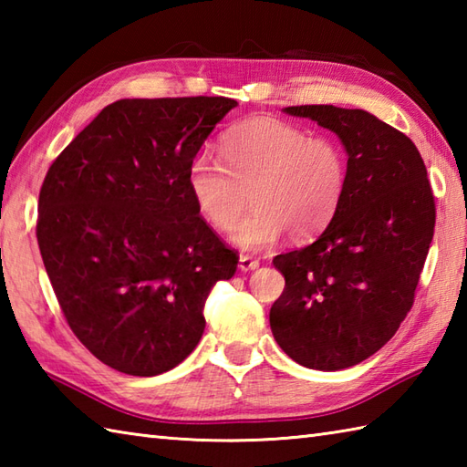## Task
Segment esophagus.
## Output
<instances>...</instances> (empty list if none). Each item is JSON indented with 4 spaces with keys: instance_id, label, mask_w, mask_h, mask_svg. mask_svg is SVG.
Instances as JSON below:
<instances>
[{
    "instance_id": "esophagus-1",
    "label": "esophagus",
    "mask_w": 467,
    "mask_h": 467,
    "mask_svg": "<svg viewBox=\"0 0 467 467\" xmlns=\"http://www.w3.org/2000/svg\"><path fill=\"white\" fill-rule=\"evenodd\" d=\"M261 265V261L259 259H254V256H249V254H241V259H239V266L243 271H254L256 266Z\"/></svg>"
}]
</instances>
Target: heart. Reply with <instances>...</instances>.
<instances>
[{"instance_id":"1","label":"heart","mask_w":467,"mask_h":467,"mask_svg":"<svg viewBox=\"0 0 467 467\" xmlns=\"http://www.w3.org/2000/svg\"><path fill=\"white\" fill-rule=\"evenodd\" d=\"M223 162L198 152L188 164L186 184L198 214L216 231L239 221L254 204L233 241L261 251L285 234L309 241L323 233L339 211L349 184V158L329 136L275 118H253L226 130Z\"/></svg>"}]
</instances>
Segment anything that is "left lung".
Instances as JSON below:
<instances>
[{
  "label": "left lung",
  "instance_id": "left-lung-1",
  "mask_svg": "<svg viewBox=\"0 0 467 467\" xmlns=\"http://www.w3.org/2000/svg\"><path fill=\"white\" fill-rule=\"evenodd\" d=\"M285 112L341 138L349 184L319 239L273 259L285 289L269 321L291 359L339 371L379 351L408 317L433 239L435 198L418 148L373 114L331 104Z\"/></svg>",
  "mask_w": 467,
  "mask_h": 467
}]
</instances>
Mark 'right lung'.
Listing matches in <instances>:
<instances>
[{"label": "right lung", "mask_w": 467, "mask_h": 467, "mask_svg": "<svg viewBox=\"0 0 467 467\" xmlns=\"http://www.w3.org/2000/svg\"><path fill=\"white\" fill-rule=\"evenodd\" d=\"M233 98H134L98 114L49 166L36 236L69 329L112 369L184 361L239 256L198 214L186 172Z\"/></svg>", "instance_id": "right-lung-1"}]
</instances>
